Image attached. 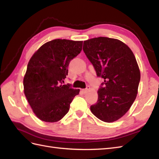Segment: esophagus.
Listing matches in <instances>:
<instances>
[{"label": "esophagus", "instance_id": "34e87169", "mask_svg": "<svg viewBox=\"0 0 159 159\" xmlns=\"http://www.w3.org/2000/svg\"><path fill=\"white\" fill-rule=\"evenodd\" d=\"M89 89H90V87H89V85H87V86L86 87L85 89H83V92L84 93H86V92H87V91H88Z\"/></svg>", "mask_w": 159, "mask_h": 159}]
</instances>
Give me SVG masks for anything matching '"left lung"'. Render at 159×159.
<instances>
[{
  "mask_svg": "<svg viewBox=\"0 0 159 159\" xmlns=\"http://www.w3.org/2000/svg\"><path fill=\"white\" fill-rule=\"evenodd\" d=\"M83 51L98 77L104 79L97 102L90 107L96 117L105 122L119 120L135 100L140 71L133 52L120 40L99 37L83 43Z\"/></svg>",
  "mask_w": 159,
  "mask_h": 159,
  "instance_id": "8db88e82",
  "label": "left lung"
}]
</instances>
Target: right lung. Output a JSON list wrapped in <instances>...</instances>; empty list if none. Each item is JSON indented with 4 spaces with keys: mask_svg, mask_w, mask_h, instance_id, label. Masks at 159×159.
Masks as SVG:
<instances>
[{
    "mask_svg": "<svg viewBox=\"0 0 159 159\" xmlns=\"http://www.w3.org/2000/svg\"><path fill=\"white\" fill-rule=\"evenodd\" d=\"M82 46V41L53 39L42 45L30 59L24 77V92L39 120L56 122L69 111L80 90L62 83L70 61L81 52Z\"/></svg>",
    "mask_w": 159,
    "mask_h": 159,
    "instance_id": "1",
    "label": "right lung"
}]
</instances>
